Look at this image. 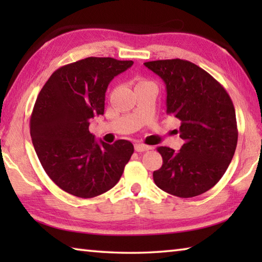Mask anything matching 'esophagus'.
Returning a JSON list of instances; mask_svg holds the SVG:
<instances>
[{
  "instance_id": "esophagus-1",
  "label": "esophagus",
  "mask_w": 262,
  "mask_h": 262,
  "mask_svg": "<svg viewBox=\"0 0 262 262\" xmlns=\"http://www.w3.org/2000/svg\"><path fill=\"white\" fill-rule=\"evenodd\" d=\"M150 149H151V147H149V145H145L142 143L135 144V150L137 152H144V151H148V150H150Z\"/></svg>"
}]
</instances>
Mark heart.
<instances>
[{
	"label": "heart",
	"mask_w": 262,
	"mask_h": 262,
	"mask_svg": "<svg viewBox=\"0 0 262 262\" xmlns=\"http://www.w3.org/2000/svg\"><path fill=\"white\" fill-rule=\"evenodd\" d=\"M144 82H145V81H141L140 83H144ZM140 83H139V84H140Z\"/></svg>",
	"instance_id": "heart-1"
}]
</instances>
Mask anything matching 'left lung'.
Returning a JSON list of instances; mask_svg holds the SVG:
<instances>
[{
    "instance_id": "1",
    "label": "left lung",
    "mask_w": 262,
    "mask_h": 262,
    "mask_svg": "<svg viewBox=\"0 0 262 262\" xmlns=\"http://www.w3.org/2000/svg\"><path fill=\"white\" fill-rule=\"evenodd\" d=\"M144 66L165 83L166 113L179 119L185 141L179 151L157 148L163 165L154 171V181L168 194L196 196L219 183L236 151L232 100L210 74L189 61L157 60Z\"/></svg>"
}]
</instances>
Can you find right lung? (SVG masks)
<instances>
[{"instance_id":"right-lung-1","label":"right lung","mask_w":262,"mask_h":262,"mask_svg":"<svg viewBox=\"0 0 262 262\" xmlns=\"http://www.w3.org/2000/svg\"><path fill=\"white\" fill-rule=\"evenodd\" d=\"M133 61L86 57L55 70L39 92L30 120V134L47 176L61 189L90 199L114 187L134 147L96 141L91 119L103 115L110 82Z\"/></svg>"}]
</instances>
